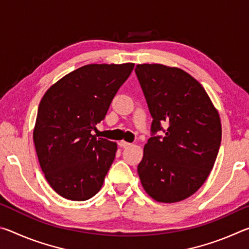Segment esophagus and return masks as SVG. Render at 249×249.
<instances>
[{
	"instance_id": "34e87169",
	"label": "esophagus",
	"mask_w": 249,
	"mask_h": 249,
	"mask_svg": "<svg viewBox=\"0 0 249 249\" xmlns=\"http://www.w3.org/2000/svg\"><path fill=\"white\" fill-rule=\"evenodd\" d=\"M119 145L121 146V147H128V146H130V142H125V141H121L120 142H119Z\"/></svg>"
}]
</instances>
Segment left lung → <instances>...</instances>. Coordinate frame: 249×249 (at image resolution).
I'll return each instance as SVG.
<instances>
[{
	"mask_svg": "<svg viewBox=\"0 0 249 249\" xmlns=\"http://www.w3.org/2000/svg\"><path fill=\"white\" fill-rule=\"evenodd\" d=\"M135 73L153 117L151 137L137 167L142 184L156 201H182L199 190L214 166L220 116L203 87L185 71L144 64Z\"/></svg>",
	"mask_w": 249,
	"mask_h": 249,
	"instance_id": "1",
	"label": "left lung"
}]
</instances>
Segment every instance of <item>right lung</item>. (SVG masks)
<instances>
[{
  "label": "right lung",
  "instance_id": "right-lung-1",
  "mask_svg": "<svg viewBox=\"0 0 249 249\" xmlns=\"http://www.w3.org/2000/svg\"><path fill=\"white\" fill-rule=\"evenodd\" d=\"M133 69L134 64L83 66L41 99L34 142L46 179L65 199L86 201L102 188L117 147L92 130Z\"/></svg>",
  "mask_w": 249,
  "mask_h": 249
}]
</instances>
